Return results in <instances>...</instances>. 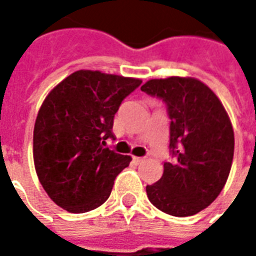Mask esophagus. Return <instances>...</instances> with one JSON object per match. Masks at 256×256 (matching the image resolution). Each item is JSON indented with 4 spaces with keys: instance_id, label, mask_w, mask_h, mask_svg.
I'll use <instances>...</instances> for the list:
<instances>
[{
    "instance_id": "1",
    "label": "esophagus",
    "mask_w": 256,
    "mask_h": 256,
    "mask_svg": "<svg viewBox=\"0 0 256 256\" xmlns=\"http://www.w3.org/2000/svg\"><path fill=\"white\" fill-rule=\"evenodd\" d=\"M145 159L144 158H137V156H133V163L134 164H141Z\"/></svg>"
}]
</instances>
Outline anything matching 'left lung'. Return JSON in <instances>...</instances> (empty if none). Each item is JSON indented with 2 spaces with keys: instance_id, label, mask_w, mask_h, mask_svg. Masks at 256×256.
<instances>
[{
  "instance_id": "obj_1",
  "label": "left lung",
  "mask_w": 256,
  "mask_h": 256,
  "mask_svg": "<svg viewBox=\"0 0 256 256\" xmlns=\"http://www.w3.org/2000/svg\"><path fill=\"white\" fill-rule=\"evenodd\" d=\"M141 90L166 104L170 154L158 182L146 185L156 208L174 216L198 214L218 198L230 172L234 133L220 98L194 78L150 79Z\"/></svg>"
}]
</instances>
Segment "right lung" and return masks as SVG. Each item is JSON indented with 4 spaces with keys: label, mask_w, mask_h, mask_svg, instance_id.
I'll return each mask as SVG.
<instances>
[{
    "label": "right lung",
    "mask_w": 256,
    "mask_h": 256,
    "mask_svg": "<svg viewBox=\"0 0 256 256\" xmlns=\"http://www.w3.org/2000/svg\"><path fill=\"white\" fill-rule=\"evenodd\" d=\"M140 79L100 71L71 74L48 94L34 126V164L40 182L58 207L80 214L110 198L132 158L111 150L114 118Z\"/></svg>",
    "instance_id": "right-lung-1"
}]
</instances>
